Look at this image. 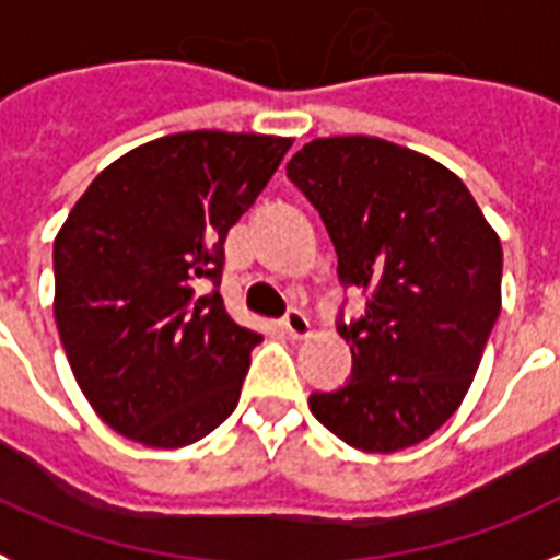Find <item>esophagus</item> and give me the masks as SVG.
I'll list each match as a JSON object with an SVG mask.
<instances>
[{
  "label": "esophagus",
  "instance_id": "obj_1",
  "mask_svg": "<svg viewBox=\"0 0 560 560\" xmlns=\"http://www.w3.org/2000/svg\"><path fill=\"white\" fill-rule=\"evenodd\" d=\"M283 329L291 340H303V337L312 335V320L303 312H298V308H291L283 317Z\"/></svg>",
  "mask_w": 560,
  "mask_h": 560
}]
</instances>
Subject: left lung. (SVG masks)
<instances>
[{"instance_id":"obj_1","label":"left lung","mask_w":560,"mask_h":560,"mask_svg":"<svg viewBox=\"0 0 560 560\" xmlns=\"http://www.w3.org/2000/svg\"><path fill=\"white\" fill-rule=\"evenodd\" d=\"M285 171L320 211L340 280L372 294L340 326L352 381L312 395L308 409L354 450H409L472 386L501 312L498 231L457 174L381 137H317Z\"/></svg>"}]
</instances>
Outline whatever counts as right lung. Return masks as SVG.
<instances>
[{"instance_id":"right-lung-1","label":"right lung","mask_w":560,"mask_h":560,"mask_svg":"<svg viewBox=\"0 0 560 560\" xmlns=\"http://www.w3.org/2000/svg\"><path fill=\"white\" fill-rule=\"evenodd\" d=\"M291 137L183 131L133 148L73 202L54 240V317L82 395L114 432L179 450L240 400L262 337L220 298L229 229Z\"/></svg>"}]
</instances>
